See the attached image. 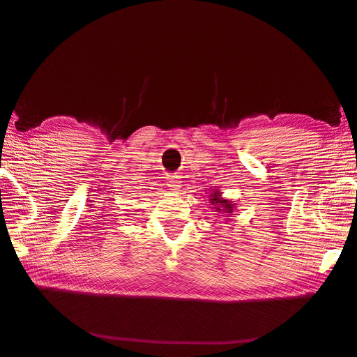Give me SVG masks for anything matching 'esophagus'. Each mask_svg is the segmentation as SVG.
<instances>
[{"instance_id":"esophagus-1","label":"esophagus","mask_w":357,"mask_h":357,"mask_svg":"<svg viewBox=\"0 0 357 357\" xmlns=\"http://www.w3.org/2000/svg\"><path fill=\"white\" fill-rule=\"evenodd\" d=\"M167 183H168V188H169L171 190L176 192V190L180 189V183H181V181H180V177H178V176H169Z\"/></svg>"}]
</instances>
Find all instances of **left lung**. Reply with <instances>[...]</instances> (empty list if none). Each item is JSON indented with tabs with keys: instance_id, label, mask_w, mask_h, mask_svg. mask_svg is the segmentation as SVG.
I'll use <instances>...</instances> for the list:
<instances>
[{
	"instance_id": "1",
	"label": "left lung",
	"mask_w": 357,
	"mask_h": 357,
	"mask_svg": "<svg viewBox=\"0 0 357 357\" xmlns=\"http://www.w3.org/2000/svg\"><path fill=\"white\" fill-rule=\"evenodd\" d=\"M211 204H214V205H218V207H214L215 208V211H222V213H232V205H231V202L229 201H226V199H222L220 198V193L215 190L213 195H211Z\"/></svg>"
}]
</instances>
